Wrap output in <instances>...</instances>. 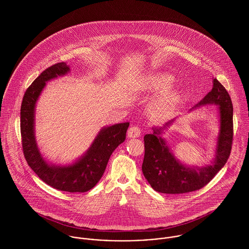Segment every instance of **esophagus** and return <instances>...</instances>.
Masks as SVG:
<instances>
[{"mask_svg":"<svg viewBox=\"0 0 249 249\" xmlns=\"http://www.w3.org/2000/svg\"><path fill=\"white\" fill-rule=\"evenodd\" d=\"M127 136L129 138H137L141 136V128L136 126V125H132L128 128L127 130Z\"/></svg>","mask_w":249,"mask_h":249,"instance_id":"1","label":"esophagus"}]
</instances>
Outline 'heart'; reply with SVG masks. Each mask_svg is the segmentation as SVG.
Instances as JSON below:
<instances>
[{"instance_id":"heart-1","label":"heart","mask_w":249,"mask_h":249,"mask_svg":"<svg viewBox=\"0 0 249 249\" xmlns=\"http://www.w3.org/2000/svg\"><path fill=\"white\" fill-rule=\"evenodd\" d=\"M174 78L171 74L166 72H159L151 75L147 83L145 84V89L148 91H164L172 86ZM179 95L176 91H167L163 93L159 98H157L151 105V109L154 115L162 117L171 113L178 106Z\"/></svg>"}]
</instances>
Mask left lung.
<instances>
[{"label":"left lung","mask_w":249,"mask_h":249,"mask_svg":"<svg viewBox=\"0 0 249 249\" xmlns=\"http://www.w3.org/2000/svg\"><path fill=\"white\" fill-rule=\"evenodd\" d=\"M217 106L219 131L216 139L214 159L210 165L188 167L181 163L163 138V130L176 121H169L162 127H153L151 134H145L143 177L153 190L162 194H184L201 189L208 184L229 158L233 141V106L231 98L220 82L213 78L212 90L195 107Z\"/></svg>","instance_id":"8db88e82"}]
</instances>
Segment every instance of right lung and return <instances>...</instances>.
<instances>
[{"label":"right lung","mask_w":249,"mask_h":249,"mask_svg":"<svg viewBox=\"0 0 249 249\" xmlns=\"http://www.w3.org/2000/svg\"><path fill=\"white\" fill-rule=\"evenodd\" d=\"M65 62L54 64L45 71L27 89L21 106V136L25 158L40 179L51 187L70 193H85L103 177L112 152L124 142L129 123L103 127L87 151L70 165L50 164L42 156L36 139V103L46 82L70 72Z\"/></svg>","instance_id":"right-lung-1"}]
</instances>
